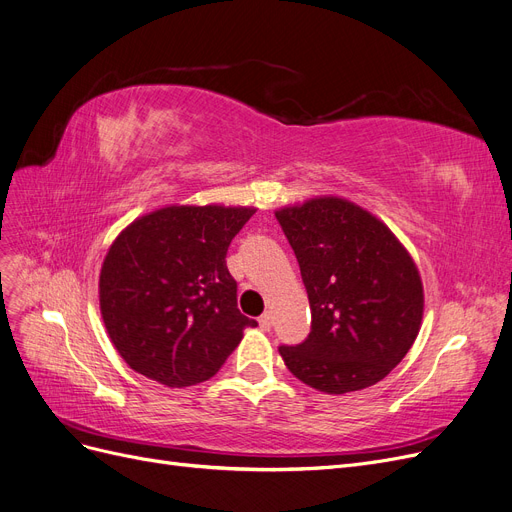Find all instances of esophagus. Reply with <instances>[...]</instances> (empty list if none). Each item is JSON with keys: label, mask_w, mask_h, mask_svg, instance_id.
Instances as JSON below:
<instances>
[{"label": "esophagus", "mask_w": 512, "mask_h": 512, "mask_svg": "<svg viewBox=\"0 0 512 512\" xmlns=\"http://www.w3.org/2000/svg\"><path fill=\"white\" fill-rule=\"evenodd\" d=\"M258 323H260L262 330H271V325H273V317H271V313H264V315L258 319Z\"/></svg>", "instance_id": "34e87169"}]
</instances>
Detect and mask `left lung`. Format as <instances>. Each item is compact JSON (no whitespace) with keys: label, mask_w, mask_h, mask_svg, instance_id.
<instances>
[{"label":"left lung","mask_w":512,"mask_h":512,"mask_svg":"<svg viewBox=\"0 0 512 512\" xmlns=\"http://www.w3.org/2000/svg\"><path fill=\"white\" fill-rule=\"evenodd\" d=\"M311 304V332L279 346L288 370L321 393L380 382L412 349L424 294L410 254L355 203L319 197L275 212Z\"/></svg>","instance_id":"obj_1"}]
</instances>
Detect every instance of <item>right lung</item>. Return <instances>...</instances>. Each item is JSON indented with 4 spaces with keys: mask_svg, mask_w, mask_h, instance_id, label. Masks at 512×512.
<instances>
[{
    "mask_svg": "<svg viewBox=\"0 0 512 512\" xmlns=\"http://www.w3.org/2000/svg\"><path fill=\"white\" fill-rule=\"evenodd\" d=\"M252 208L170 206L134 220L100 271V313L134 372L170 388L210 380L258 325L237 309L227 269Z\"/></svg>",
    "mask_w": 512,
    "mask_h": 512,
    "instance_id": "add662e5",
    "label": "right lung"
}]
</instances>
